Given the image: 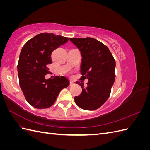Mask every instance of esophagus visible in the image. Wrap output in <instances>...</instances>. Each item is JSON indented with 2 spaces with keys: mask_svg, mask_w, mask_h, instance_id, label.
<instances>
[{
  "mask_svg": "<svg viewBox=\"0 0 150 150\" xmlns=\"http://www.w3.org/2000/svg\"><path fill=\"white\" fill-rule=\"evenodd\" d=\"M74 84V83L72 82V81H70V86H72V85H73Z\"/></svg>",
  "mask_w": 150,
  "mask_h": 150,
  "instance_id": "1",
  "label": "esophagus"
}]
</instances>
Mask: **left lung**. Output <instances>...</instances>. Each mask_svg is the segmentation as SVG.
<instances>
[{
  "label": "left lung",
  "instance_id": "8db88e82",
  "mask_svg": "<svg viewBox=\"0 0 150 150\" xmlns=\"http://www.w3.org/2000/svg\"><path fill=\"white\" fill-rule=\"evenodd\" d=\"M69 39L81 52V79H88L86 86L76 83L81 86L82 93L74 97L75 103L83 110H95L110 97L115 80V60L108 47L96 39Z\"/></svg>",
  "mask_w": 150,
  "mask_h": 150
}]
</instances>
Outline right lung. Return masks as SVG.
Returning a JSON list of instances; mask_svg holds the SVG:
<instances>
[{"mask_svg": "<svg viewBox=\"0 0 150 150\" xmlns=\"http://www.w3.org/2000/svg\"><path fill=\"white\" fill-rule=\"evenodd\" d=\"M68 40V38L44 33L29 40L21 50L17 65L20 87L26 100L35 108L51 106L61 89L69 85L63 76L45 78L52 51Z\"/></svg>", "mask_w": 150, "mask_h": 150, "instance_id": "obj_1", "label": "right lung"}]
</instances>
